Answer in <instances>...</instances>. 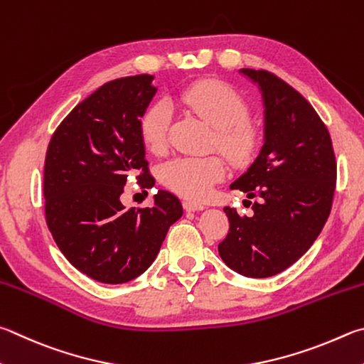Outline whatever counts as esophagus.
Wrapping results in <instances>:
<instances>
[{"instance_id": "esophagus-1", "label": "esophagus", "mask_w": 364, "mask_h": 364, "mask_svg": "<svg viewBox=\"0 0 364 364\" xmlns=\"http://www.w3.org/2000/svg\"><path fill=\"white\" fill-rule=\"evenodd\" d=\"M183 208L186 211H200L203 210V203H199V202H193V200H184L183 202Z\"/></svg>"}]
</instances>
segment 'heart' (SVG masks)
<instances>
[{
  "label": "heart",
  "mask_w": 364,
  "mask_h": 364,
  "mask_svg": "<svg viewBox=\"0 0 364 364\" xmlns=\"http://www.w3.org/2000/svg\"><path fill=\"white\" fill-rule=\"evenodd\" d=\"M178 102L215 129V143L230 162L250 161L257 144V130L248 121V105L232 85L215 79L197 81L178 92ZM171 109L156 102L140 121V135L151 153L162 154L168 146ZM226 162L220 156L173 157L165 162L159 178L164 186L186 199H203L226 176Z\"/></svg>",
  "instance_id": "b5f03b06"
}]
</instances>
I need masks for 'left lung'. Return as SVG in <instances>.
I'll return each instance as SVG.
<instances>
[{
	"label": "left lung",
	"mask_w": 364,
	"mask_h": 364,
	"mask_svg": "<svg viewBox=\"0 0 364 364\" xmlns=\"http://www.w3.org/2000/svg\"><path fill=\"white\" fill-rule=\"evenodd\" d=\"M240 73L261 92L264 144L230 184L256 199L253 215L224 207L229 232L218 251L237 274L266 279L294 264L320 235L331 213L336 157L326 125L299 92L269 71Z\"/></svg>",
	"instance_id": "8db88e82"
}]
</instances>
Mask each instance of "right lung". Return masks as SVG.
Here are the masks:
<instances>
[{
	"label": "right lung",
	"instance_id": "obj_1",
	"mask_svg": "<svg viewBox=\"0 0 364 364\" xmlns=\"http://www.w3.org/2000/svg\"><path fill=\"white\" fill-rule=\"evenodd\" d=\"M154 76L103 84L75 107L50 138L44 164L46 223L71 266L109 285L136 279L183 215L168 191L151 208L125 210L121 194L136 175L153 188L140 121L157 89Z\"/></svg>",
	"mask_w": 364,
	"mask_h": 364
}]
</instances>
